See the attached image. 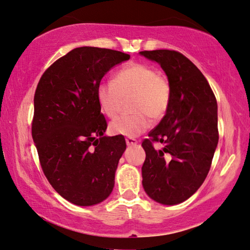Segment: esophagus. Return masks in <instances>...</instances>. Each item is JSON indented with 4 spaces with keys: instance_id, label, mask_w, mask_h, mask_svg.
I'll list each match as a JSON object with an SVG mask.
<instances>
[{
    "instance_id": "1",
    "label": "esophagus",
    "mask_w": 250,
    "mask_h": 250,
    "mask_svg": "<svg viewBox=\"0 0 250 250\" xmlns=\"http://www.w3.org/2000/svg\"><path fill=\"white\" fill-rule=\"evenodd\" d=\"M125 141L127 146H135V144H137V140L134 139V137H126Z\"/></svg>"
}]
</instances>
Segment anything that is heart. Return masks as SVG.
<instances>
[{"label": "heart", "instance_id": "obj_1", "mask_svg": "<svg viewBox=\"0 0 250 250\" xmlns=\"http://www.w3.org/2000/svg\"><path fill=\"white\" fill-rule=\"evenodd\" d=\"M131 98L133 113L110 123L114 135L134 137L151 126V117L159 121L167 114L171 100L168 78L151 65L131 63L115 72L113 80L101 82L97 88V100L104 115L117 117L125 100Z\"/></svg>", "mask_w": 250, "mask_h": 250}]
</instances>
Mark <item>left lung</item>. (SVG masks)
Instances as JSON below:
<instances>
[{
    "instance_id": "8db88e82",
    "label": "left lung",
    "mask_w": 250,
    "mask_h": 250,
    "mask_svg": "<svg viewBox=\"0 0 250 250\" xmlns=\"http://www.w3.org/2000/svg\"><path fill=\"white\" fill-rule=\"evenodd\" d=\"M140 54L160 64L171 85L167 114L142 142L143 188L158 203L179 204L201 187L211 168L219 141L218 104L203 73L182 53Z\"/></svg>"
}]
</instances>
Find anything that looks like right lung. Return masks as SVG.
<instances>
[{
  "label": "right lung",
  "instance_id": "add662e5",
  "mask_svg": "<svg viewBox=\"0 0 250 250\" xmlns=\"http://www.w3.org/2000/svg\"><path fill=\"white\" fill-rule=\"evenodd\" d=\"M118 50L79 47L42 75L34 98L32 140L47 180L75 205L98 204L109 196L126 149L123 135L104 136L97 88L116 64L129 60Z\"/></svg>",
  "mask_w": 250,
  "mask_h": 250
}]
</instances>
